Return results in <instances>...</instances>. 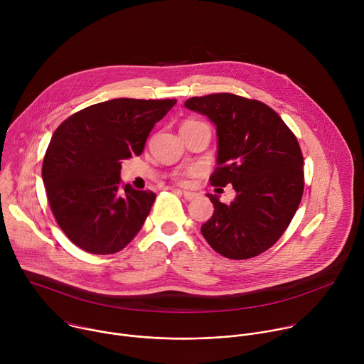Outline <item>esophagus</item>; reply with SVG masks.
<instances>
[{
  "instance_id": "34e87169",
  "label": "esophagus",
  "mask_w": 364,
  "mask_h": 364,
  "mask_svg": "<svg viewBox=\"0 0 364 364\" xmlns=\"http://www.w3.org/2000/svg\"><path fill=\"white\" fill-rule=\"evenodd\" d=\"M177 193H180V194H183L184 196V198H187V200H191V198H194L197 194L196 193H193V191H186V190H180V188H177L176 190Z\"/></svg>"
}]
</instances>
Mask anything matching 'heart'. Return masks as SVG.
Wrapping results in <instances>:
<instances>
[{"mask_svg":"<svg viewBox=\"0 0 364 364\" xmlns=\"http://www.w3.org/2000/svg\"><path fill=\"white\" fill-rule=\"evenodd\" d=\"M187 122H193V121H187ZM187 122H184V124H187Z\"/></svg>","mask_w":364,"mask_h":364,"instance_id":"b5f03b06","label":"heart"}]
</instances>
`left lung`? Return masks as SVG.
<instances>
[{
	"mask_svg": "<svg viewBox=\"0 0 364 364\" xmlns=\"http://www.w3.org/2000/svg\"><path fill=\"white\" fill-rule=\"evenodd\" d=\"M184 107L210 119L218 135L215 187L233 186L201 235L218 253L247 259L269 249L291 223L304 191L302 154L295 135L265 103L232 93L190 97Z\"/></svg>",
	"mask_w": 364,
	"mask_h": 364,
	"instance_id": "left-lung-1",
	"label": "left lung"
}]
</instances>
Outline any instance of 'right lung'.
<instances>
[{"label": "right lung", "instance_id": "add662e5", "mask_svg": "<svg viewBox=\"0 0 364 364\" xmlns=\"http://www.w3.org/2000/svg\"><path fill=\"white\" fill-rule=\"evenodd\" d=\"M177 100L118 97L87 107L55 131L43 161V183L58 225L80 249L109 255L141 230L155 193L121 184V160L145 141Z\"/></svg>", "mask_w": 364, "mask_h": 364}]
</instances>
